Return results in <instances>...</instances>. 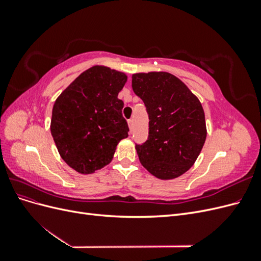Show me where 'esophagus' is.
I'll return each mask as SVG.
<instances>
[{"label":"esophagus","mask_w":261,"mask_h":261,"mask_svg":"<svg viewBox=\"0 0 261 261\" xmlns=\"http://www.w3.org/2000/svg\"><path fill=\"white\" fill-rule=\"evenodd\" d=\"M128 126H129V129L132 130V128H133V120L128 121Z\"/></svg>","instance_id":"1"}]
</instances>
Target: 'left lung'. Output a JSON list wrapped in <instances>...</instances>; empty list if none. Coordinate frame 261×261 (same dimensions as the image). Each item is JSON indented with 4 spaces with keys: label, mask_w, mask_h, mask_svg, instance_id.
<instances>
[{
    "label": "left lung",
    "mask_w": 261,
    "mask_h": 261,
    "mask_svg": "<svg viewBox=\"0 0 261 261\" xmlns=\"http://www.w3.org/2000/svg\"><path fill=\"white\" fill-rule=\"evenodd\" d=\"M132 87L149 115L148 139L136 145L140 163L160 179L184 174L193 167L207 137L199 99L167 72L134 74Z\"/></svg>",
    "instance_id": "obj_1"
}]
</instances>
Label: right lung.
Masks as SVG:
<instances>
[{
    "label": "right lung",
    "instance_id": "add662e5",
    "mask_svg": "<svg viewBox=\"0 0 261 261\" xmlns=\"http://www.w3.org/2000/svg\"><path fill=\"white\" fill-rule=\"evenodd\" d=\"M127 76L96 65L83 72L55 100L51 134L61 158L81 174L112 161L117 144L128 137L117 98Z\"/></svg>",
    "mask_w": 261,
    "mask_h": 261
}]
</instances>
